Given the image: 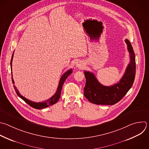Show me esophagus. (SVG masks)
<instances>
[{"label": "esophagus", "mask_w": 149, "mask_h": 149, "mask_svg": "<svg viewBox=\"0 0 149 149\" xmlns=\"http://www.w3.org/2000/svg\"><path fill=\"white\" fill-rule=\"evenodd\" d=\"M77 67H78V68H81V67H82V65H81V64H77Z\"/></svg>", "instance_id": "34e87169"}]
</instances>
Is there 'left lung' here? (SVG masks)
I'll use <instances>...</instances> for the list:
<instances>
[{
  "label": "left lung",
  "instance_id": "1",
  "mask_svg": "<svg viewBox=\"0 0 149 149\" xmlns=\"http://www.w3.org/2000/svg\"><path fill=\"white\" fill-rule=\"evenodd\" d=\"M125 42L127 45L130 61L124 75L117 84L109 86H104L99 82L93 73L84 71L86 83L84 93L91 103L113 105L120 101L132 86L136 74L135 54L130 41L126 39Z\"/></svg>",
  "mask_w": 149,
  "mask_h": 149
}]
</instances>
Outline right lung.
<instances>
[{
    "label": "right lung",
    "mask_w": 149,
    "mask_h": 149,
    "mask_svg": "<svg viewBox=\"0 0 149 149\" xmlns=\"http://www.w3.org/2000/svg\"><path fill=\"white\" fill-rule=\"evenodd\" d=\"M13 54H14V52H13V53L12 54V59H11V61H10L11 71L12 70V61H13ZM72 69H70L68 71H67V72H65L62 75V77H61V79L60 80V82H59V84H58V86L57 91L55 93V94L53 96H52L50 98L48 99V100H45V101H44L42 102H38V103H37V102H33V101H31L29 100L28 99H26L25 97H24V96H23L22 95H20V93L19 92L17 89H16V87L15 85H13V86H14L15 90L16 93L17 94V95L21 99H22V100L25 102H26L28 105H29L30 107H31L33 108H35V109H40L45 108H47L48 107L53 105L56 104L58 102V101L59 100V99L60 97V96H61V89H62V87H63V85L64 84V82H65V81L67 78V77L71 74H72ZM12 79L13 84H15V82H14V80L13 79V77H12Z\"/></svg>",
    "instance_id": "1"
}]
</instances>
